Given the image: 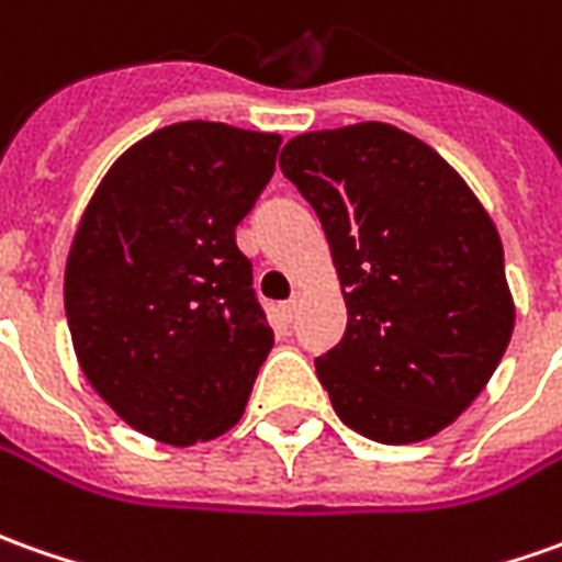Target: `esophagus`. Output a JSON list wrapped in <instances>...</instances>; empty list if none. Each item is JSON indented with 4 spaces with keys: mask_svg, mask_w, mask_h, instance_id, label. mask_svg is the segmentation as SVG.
Listing matches in <instances>:
<instances>
[{
    "mask_svg": "<svg viewBox=\"0 0 562 562\" xmlns=\"http://www.w3.org/2000/svg\"><path fill=\"white\" fill-rule=\"evenodd\" d=\"M295 311H297V297H289V301H282V304H280V313H282V319H285V323H289V319L295 316Z\"/></svg>",
    "mask_w": 562,
    "mask_h": 562,
    "instance_id": "34e87169",
    "label": "esophagus"
}]
</instances>
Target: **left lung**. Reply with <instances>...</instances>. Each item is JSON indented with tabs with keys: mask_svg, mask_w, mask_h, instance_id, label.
<instances>
[{
	"mask_svg": "<svg viewBox=\"0 0 562 562\" xmlns=\"http://www.w3.org/2000/svg\"><path fill=\"white\" fill-rule=\"evenodd\" d=\"M280 169L319 217L347 301L345 338L316 360L338 418L391 446L440 434L514 331L492 217L440 153L387 122L292 137Z\"/></svg>",
	"mask_w": 562,
	"mask_h": 562,
	"instance_id": "obj_1",
	"label": "left lung"
}]
</instances>
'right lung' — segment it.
Segmentation results:
<instances>
[{"label":"right lung","instance_id":"right-lung-1","mask_svg":"<svg viewBox=\"0 0 562 562\" xmlns=\"http://www.w3.org/2000/svg\"><path fill=\"white\" fill-rule=\"evenodd\" d=\"M280 135L178 122L122 153L72 236L64 307L91 387L171 446L231 430L273 347L236 224Z\"/></svg>","mask_w":562,"mask_h":562}]
</instances>
